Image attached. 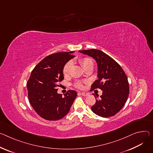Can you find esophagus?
I'll return each mask as SVG.
<instances>
[{
    "label": "esophagus",
    "instance_id": "obj_1",
    "mask_svg": "<svg viewBox=\"0 0 153 153\" xmlns=\"http://www.w3.org/2000/svg\"><path fill=\"white\" fill-rule=\"evenodd\" d=\"M80 93L83 96H88L89 94L88 93H85V92H82V93Z\"/></svg>",
    "mask_w": 153,
    "mask_h": 153
}]
</instances>
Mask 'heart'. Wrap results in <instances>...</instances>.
Returning a JSON list of instances; mask_svg holds the SVG:
<instances>
[{"instance_id": "obj_1", "label": "heart", "mask_w": 153, "mask_h": 153, "mask_svg": "<svg viewBox=\"0 0 153 153\" xmlns=\"http://www.w3.org/2000/svg\"><path fill=\"white\" fill-rule=\"evenodd\" d=\"M79 63L80 65L83 67L84 69H87L88 67H93V60L89 57H82L79 59ZM72 68V63L70 62H68L66 63L62 69V72L64 76H68L71 72V69ZM84 81L82 80H77L76 81L73 85L77 88L82 89L84 88Z\"/></svg>"}]
</instances>
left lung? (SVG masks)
Segmentation results:
<instances>
[{
  "label": "left lung",
  "instance_id": "left-lung-1",
  "mask_svg": "<svg viewBox=\"0 0 153 153\" xmlns=\"http://www.w3.org/2000/svg\"><path fill=\"white\" fill-rule=\"evenodd\" d=\"M79 52L94 58L98 66L99 79L91 85L90 91L100 88L102 94L100 99H96L91 110L97 115L105 118L116 115L126 103L129 93L128 77L123 68L100 50L91 49Z\"/></svg>",
  "mask_w": 153,
  "mask_h": 153
}]
</instances>
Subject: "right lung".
Segmentation results:
<instances>
[{
  "label": "right lung",
  "instance_id": "add662e5",
  "mask_svg": "<svg viewBox=\"0 0 153 153\" xmlns=\"http://www.w3.org/2000/svg\"><path fill=\"white\" fill-rule=\"evenodd\" d=\"M73 52L48 55L35 66L27 82L29 102L35 112L45 120L55 121L63 118L77 96V92L71 90L64 96L57 93V87L64 79L63 67L74 57Z\"/></svg>",
  "mask_w": 153,
  "mask_h": 153
}]
</instances>
